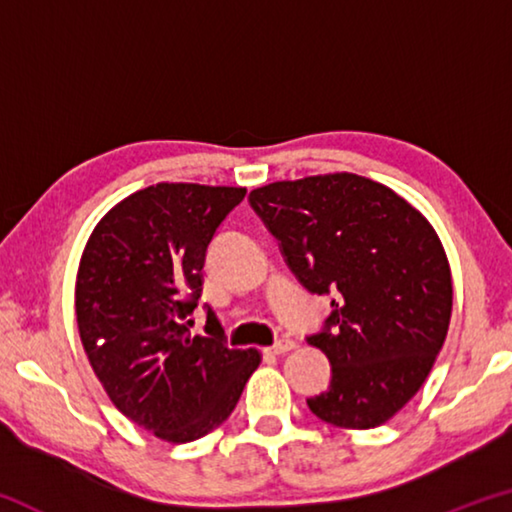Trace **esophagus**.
Segmentation results:
<instances>
[{"instance_id": "34e87169", "label": "esophagus", "mask_w": 512, "mask_h": 512, "mask_svg": "<svg viewBox=\"0 0 512 512\" xmlns=\"http://www.w3.org/2000/svg\"><path fill=\"white\" fill-rule=\"evenodd\" d=\"M293 348H296V343H293L291 339H282V341L273 343L271 348H266L264 352H266V354H284V352H289V350H293Z\"/></svg>"}]
</instances>
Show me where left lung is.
Listing matches in <instances>:
<instances>
[{
    "mask_svg": "<svg viewBox=\"0 0 512 512\" xmlns=\"http://www.w3.org/2000/svg\"><path fill=\"white\" fill-rule=\"evenodd\" d=\"M309 293L332 314L307 343L332 363L309 397L334 427L391 420L429 377L452 318V273L431 223L393 189L357 173L282 180L248 196Z\"/></svg>",
    "mask_w": 512,
    "mask_h": 512,
    "instance_id": "1",
    "label": "left lung"
}]
</instances>
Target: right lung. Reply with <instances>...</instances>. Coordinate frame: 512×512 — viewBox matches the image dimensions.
I'll return each mask as SVG.
<instances>
[{"instance_id": "add662e5", "label": "right lung", "mask_w": 512, "mask_h": 512, "mask_svg": "<svg viewBox=\"0 0 512 512\" xmlns=\"http://www.w3.org/2000/svg\"><path fill=\"white\" fill-rule=\"evenodd\" d=\"M244 187L158 183L97 223L76 275V323L112 404L167 443H192L235 411L257 350H232L207 307V336L189 325L216 230Z\"/></svg>"}]
</instances>
